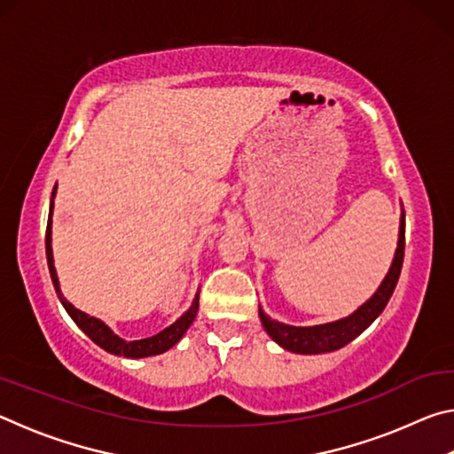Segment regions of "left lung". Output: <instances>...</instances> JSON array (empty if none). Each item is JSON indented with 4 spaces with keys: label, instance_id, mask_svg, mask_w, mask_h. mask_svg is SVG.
Listing matches in <instances>:
<instances>
[{
    "label": "left lung",
    "instance_id": "1",
    "mask_svg": "<svg viewBox=\"0 0 454 454\" xmlns=\"http://www.w3.org/2000/svg\"><path fill=\"white\" fill-rule=\"evenodd\" d=\"M404 258V210L401 216V228H398V246L395 252V260L390 264L388 274L384 276L379 290L368 298V301L355 310L347 318H340L336 322H328V325L318 326H290L282 325L278 320H272L266 317L260 309V320L262 326L274 342H278L282 348L290 352H298V355H322V352H333L342 347H347L348 342L355 340L358 334H363L364 330L379 318V314L384 310V306L388 304L390 296L396 288L398 276H401Z\"/></svg>",
    "mask_w": 454,
    "mask_h": 454
}]
</instances>
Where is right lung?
Masks as SVG:
<instances>
[{
    "label": "right lung",
    "instance_id": "add662e5",
    "mask_svg": "<svg viewBox=\"0 0 454 454\" xmlns=\"http://www.w3.org/2000/svg\"><path fill=\"white\" fill-rule=\"evenodd\" d=\"M58 186V184H56ZM56 186H53L51 192V202H50V216H48V228H45V256H48V266H50V276L53 282V288L58 292L59 302L64 304V309L70 314L72 320L78 325L83 333H86L91 340H94L99 348H104L106 352H112V355L118 356H128V358H144V356H153V355H162V352L170 350L180 338L186 334V330L190 328L192 322H194L196 314H198V304H200V294H196L194 302H192L190 309L182 314V317L164 328L162 333L153 334L150 338H142V340H124L118 334L112 333V328L104 325L102 320H98L94 317H88L86 312H82L66 301L64 294L59 290V280L56 274V266H53V252H51V212H53V196H56Z\"/></svg>",
    "mask_w": 454,
    "mask_h": 454
}]
</instances>
